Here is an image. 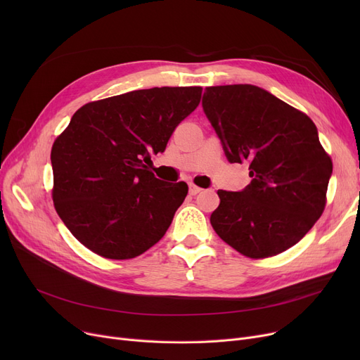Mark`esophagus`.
<instances>
[{
	"label": "esophagus",
	"instance_id": "34e87169",
	"mask_svg": "<svg viewBox=\"0 0 360 360\" xmlns=\"http://www.w3.org/2000/svg\"><path fill=\"white\" fill-rule=\"evenodd\" d=\"M201 191H202V190H201L200 186H197V185H194V184L190 185V194H191V195H197V194L201 193Z\"/></svg>",
	"mask_w": 360,
	"mask_h": 360
}]
</instances>
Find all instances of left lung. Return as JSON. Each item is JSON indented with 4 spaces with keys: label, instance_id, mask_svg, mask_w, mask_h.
Returning <instances> with one entry per match:
<instances>
[{
    "label": "left lung",
    "instance_id": "1",
    "mask_svg": "<svg viewBox=\"0 0 360 360\" xmlns=\"http://www.w3.org/2000/svg\"><path fill=\"white\" fill-rule=\"evenodd\" d=\"M207 118L231 163L250 165L251 184L219 190L210 223L242 255L259 259L289 250L323 214L333 172L312 120L252 84L207 87Z\"/></svg>",
    "mask_w": 360,
    "mask_h": 360
}]
</instances>
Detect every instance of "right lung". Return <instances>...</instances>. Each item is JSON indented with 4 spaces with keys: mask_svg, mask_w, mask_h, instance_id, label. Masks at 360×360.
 I'll list each match as a JSON object with an SVG mask.
<instances>
[{
    "mask_svg": "<svg viewBox=\"0 0 360 360\" xmlns=\"http://www.w3.org/2000/svg\"><path fill=\"white\" fill-rule=\"evenodd\" d=\"M201 93L198 86L153 87L89 102L56 137L55 210L91 252L136 258L163 238L188 185L155 178L151 153H163Z\"/></svg>",
    "mask_w": 360,
    "mask_h": 360,
    "instance_id": "obj_1",
    "label": "right lung"
}]
</instances>
